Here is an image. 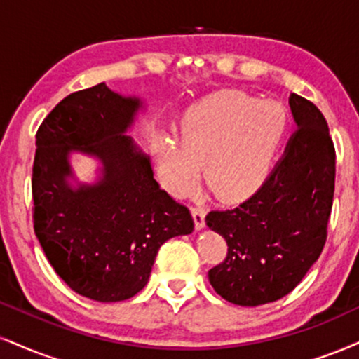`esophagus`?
<instances>
[{"instance_id": "esophagus-1", "label": "esophagus", "mask_w": 359, "mask_h": 359, "mask_svg": "<svg viewBox=\"0 0 359 359\" xmlns=\"http://www.w3.org/2000/svg\"><path fill=\"white\" fill-rule=\"evenodd\" d=\"M192 217H194V224H196L197 231H202L205 227V210L202 207H192Z\"/></svg>"}]
</instances>
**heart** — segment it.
Returning a JSON list of instances; mask_svg holds the SVG:
<instances>
[{
  "instance_id": "b5f03b06",
  "label": "heart",
  "mask_w": 359,
  "mask_h": 359,
  "mask_svg": "<svg viewBox=\"0 0 359 359\" xmlns=\"http://www.w3.org/2000/svg\"><path fill=\"white\" fill-rule=\"evenodd\" d=\"M287 130V111L276 100L226 93L185 111L174 137H155L158 175L168 192L182 196L196 184L198 163L205 182L224 202L252 196L273 170Z\"/></svg>"
}]
</instances>
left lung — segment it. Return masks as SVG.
Instances as JSON below:
<instances>
[{
  "label": "left lung",
  "mask_w": 359,
  "mask_h": 359,
  "mask_svg": "<svg viewBox=\"0 0 359 359\" xmlns=\"http://www.w3.org/2000/svg\"><path fill=\"white\" fill-rule=\"evenodd\" d=\"M289 107L297 130L266 182L234 209L205 217L227 243L226 261L209 271V280L232 304L254 308L289 294L325 248L334 147L314 103L291 93Z\"/></svg>",
  "instance_id": "8db88e82"
}]
</instances>
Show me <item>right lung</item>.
I'll return each mask as SVG.
<instances>
[{"instance_id": "obj_1", "label": "right lung", "mask_w": 359, "mask_h": 359, "mask_svg": "<svg viewBox=\"0 0 359 359\" xmlns=\"http://www.w3.org/2000/svg\"><path fill=\"white\" fill-rule=\"evenodd\" d=\"M144 100L105 83L63 98L36 132L33 224L55 273L98 303L135 296L149 283L161 245L194 231L187 207L154 179L150 157L127 132ZM72 153L99 162L80 183Z\"/></svg>"}]
</instances>
